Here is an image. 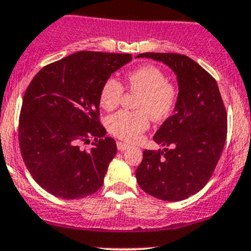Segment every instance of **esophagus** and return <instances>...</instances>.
Listing matches in <instances>:
<instances>
[{"instance_id": "obj_1", "label": "esophagus", "mask_w": 251, "mask_h": 251, "mask_svg": "<svg viewBox=\"0 0 251 251\" xmlns=\"http://www.w3.org/2000/svg\"><path fill=\"white\" fill-rule=\"evenodd\" d=\"M117 148L119 151H125L126 149L128 148V144H126V143H123V142H117Z\"/></svg>"}]
</instances>
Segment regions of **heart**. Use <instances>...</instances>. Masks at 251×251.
Segmentation results:
<instances>
[{
    "label": "heart",
    "instance_id": "1",
    "mask_svg": "<svg viewBox=\"0 0 251 251\" xmlns=\"http://www.w3.org/2000/svg\"><path fill=\"white\" fill-rule=\"evenodd\" d=\"M127 88L138 93L140 98L136 108L138 112L120 111L107 119V128L113 136L125 142H134L148 130L150 117L164 120L174 112L178 100V88L168 81L159 68L145 64L136 68L127 75ZM125 88L119 79L109 77L104 81L99 95L101 107L113 111L121 102Z\"/></svg>",
    "mask_w": 251,
    "mask_h": 251
}]
</instances>
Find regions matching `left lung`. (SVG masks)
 Masks as SVG:
<instances>
[{
	"label": "left lung",
	"mask_w": 251,
	"mask_h": 251,
	"mask_svg": "<svg viewBox=\"0 0 251 251\" xmlns=\"http://www.w3.org/2000/svg\"><path fill=\"white\" fill-rule=\"evenodd\" d=\"M137 57L163 62L178 82L175 113L153 136L173 149L144 150L137 182L157 199L180 201L202 189L213 174L226 140V109L216 79L189 57L155 52Z\"/></svg>",
	"instance_id": "obj_1"
}]
</instances>
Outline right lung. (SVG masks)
Returning <instances> with one entry per match:
<instances>
[{"label":"right lung","mask_w":251,"mask_h":251,"mask_svg":"<svg viewBox=\"0 0 251 251\" xmlns=\"http://www.w3.org/2000/svg\"><path fill=\"white\" fill-rule=\"evenodd\" d=\"M128 53L79 51L48 64L25 92L19 145L35 182L54 197L79 199L101 188L115 140L100 123L99 95ZM95 140L90 151L82 144Z\"/></svg>","instance_id":"add662e5"}]
</instances>
